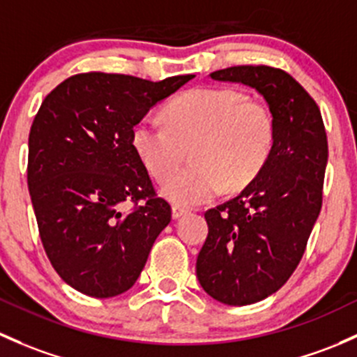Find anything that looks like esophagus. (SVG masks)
I'll return each instance as SVG.
<instances>
[{
	"instance_id": "esophagus-1",
	"label": "esophagus",
	"mask_w": 357,
	"mask_h": 357,
	"mask_svg": "<svg viewBox=\"0 0 357 357\" xmlns=\"http://www.w3.org/2000/svg\"><path fill=\"white\" fill-rule=\"evenodd\" d=\"M186 213H188V210L186 208L178 207V205H174V207H172V219H179V217L186 215Z\"/></svg>"
}]
</instances>
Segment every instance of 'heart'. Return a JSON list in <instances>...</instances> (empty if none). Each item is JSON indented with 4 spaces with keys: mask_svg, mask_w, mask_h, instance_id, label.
<instances>
[{
    "mask_svg": "<svg viewBox=\"0 0 357 357\" xmlns=\"http://www.w3.org/2000/svg\"><path fill=\"white\" fill-rule=\"evenodd\" d=\"M166 121L144 118L131 144L150 174L162 181L193 146V167L172 174L162 193L178 205H200L226 186L241 190L267 164L275 121L264 102L229 87L190 89L166 107Z\"/></svg>",
    "mask_w": 357,
    "mask_h": 357,
    "instance_id": "b5f03b06",
    "label": "heart"
}]
</instances>
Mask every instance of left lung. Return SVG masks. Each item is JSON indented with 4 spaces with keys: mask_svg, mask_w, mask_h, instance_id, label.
<instances>
[{
    "mask_svg": "<svg viewBox=\"0 0 357 357\" xmlns=\"http://www.w3.org/2000/svg\"><path fill=\"white\" fill-rule=\"evenodd\" d=\"M264 96L275 121L267 164L241 193L205 212L197 277L208 296L246 306L279 291L301 261L321 210L327 133L313 97L284 70L231 66L210 73Z\"/></svg>",
    "mask_w": 357,
    "mask_h": 357,
    "instance_id": "left-lung-1",
    "label": "left lung"
}]
</instances>
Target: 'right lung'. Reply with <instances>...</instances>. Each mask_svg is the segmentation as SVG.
I'll return each mask as SVG.
<instances>
[{"mask_svg": "<svg viewBox=\"0 0 357 357\" xmlns=\"http://www.w3.org/2000/svg\"><path fill=\"white\" fill-rule=\"evenodd\" d=\"M193 77L78 73L40 104L29 135L30 198L51 265L82 294L128 291L171 222V205L157 197L131 131ZM126 201L134 208L123 213Z\"/></svg>", "mask_w": 357, "mask_h": 357, "instance_id": "add662e5", "label": "right lung"}]
</instances>
